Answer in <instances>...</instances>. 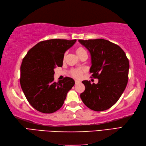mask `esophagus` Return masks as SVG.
Instances as JSON below:
<instances>
[{
  "label": "esophagus",
  "mask_w": 146,
  "mask_h": 146,
  "mask_svg": "<svg viewBox=\"0 0 146 146\" xmlns=\"http://www.w3.org/2000/svg\"><path fill=\"white\" fill-rule=\"evenodd\" d=\"M75 84H78V83H80V81H78V80H75Z\"/></svg>",
  "instance_id": "obj_1"
}]
</instances>
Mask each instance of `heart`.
<instances>
[{
	"label": "heart",
	"mask_w": 146,
	"mask_h": 146,
	"mask_svg": "<svg viewBox=\"0 0 146 146\" xmlns=\"http://www.w3.org/2000/svg\"><path fill=\"white\" fill-rule=\"evenodd\" d=\"M85 50L83 48L80 47L76 49V54L78 57H80L82 54L85 53ZM82 73L83 70L81 69H73L71 71V75L76 78H80L82 75Z\"/></svg>",
	"instance_id": "obj_1"
}]
</instances>
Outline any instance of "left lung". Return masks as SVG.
Instances as JSON below:
<instances>
[{
    "instance_id": "obj_1",
    "label": "left lung",
    "mask_w": 146,
    "mask_h": 146,
    "mask_svg": "<svg viewBox=\"0 0 146 146\" xmlns=\"http://www.w3.org/2000/svg\"><path fill=\"white\" fill-rule=\"evenodd\" d=\"M89 51L92 66L90 72L98 78L97 84L84 80L85 90L80 95L83 102L91 110L104 111L116 103L128 82L129 62L120 46L108 40L79 39Z\"/></svg>"
}]
</instances>
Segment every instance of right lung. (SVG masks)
Returning a JSON list of instances; mask_svg holds the SVG:
<instances>
[{"mask_svg":"<svg viewBox=\"0 0 146 146\" xmlns=\"http://www.w3.org/2000/svg\"><path fill=\"white\" fill-rule=\"evenodd\" d=\"M76 41L60 39L41 41L24 58L21 66V88L31 105L40 112L51 113L60 109L75 85L70 77L54 82V69L63 66L64 52Z\"/></svg>","mask_w":146,"mask_h":146,"instance_id":"obj_1","label":"right lung"}]
</instances>
